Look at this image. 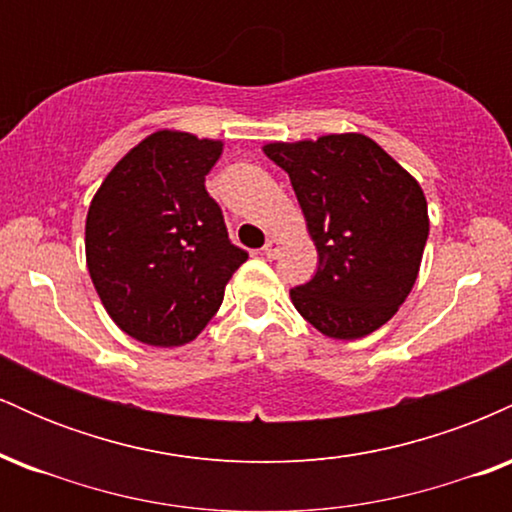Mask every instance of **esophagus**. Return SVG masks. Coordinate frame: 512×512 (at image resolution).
<instances>
[{"label": "esophagus", "instance_id": "34e87169", "mask_svg": "<svg viewBox=\"0 0 512 512\" xmlns=\"http://www.w3.org/2000/svg\"><path fill=\"white\" fill-rule=\"evenodd\" d=\"M281 248H284V240L276 238V236H272V238L267 240V243H264L262 255H264V257H269V260H274V257L279 255V252H281Z\"/></svg>", "mask_w": 512, "mask_h": 512}]
</instances>
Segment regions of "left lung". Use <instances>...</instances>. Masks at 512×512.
I'll use <instances>...</instances> for the list:
<instances>
[{
	"mask_svg": "<svg viewBox=\"0 0 512 512\" xmlns=\"http://www.w3.org/2000/svg\"><path fill=\"white\" fill-rule=\"evenodd\" d=\"M267 158L289 173L317 272L291 303L317 332L361 339L407 301L428 238L421 185L361 132L269 142Z\"/></svg>",
	"mask_w": 512,
	"mask_h": 512,
	"instance_id": "1",
	"label": "left lung"
}]
</instances>
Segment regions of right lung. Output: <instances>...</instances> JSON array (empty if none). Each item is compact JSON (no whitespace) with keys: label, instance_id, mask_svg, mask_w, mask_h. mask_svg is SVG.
I'll return each mask as SVG.
<instances>
[{"label":"right lung","instance_id":"1","mask_svg":"<svg viewBox=\"0 0 512 512\" xmlns=\"http://www.w3.org/2000/svg\"><path fill=\"white\" fill-rule=\"evenodd\" d=\"M221 151V139L158 129L115 163L91 199L88 274L115 325L137 342H192L248 260L204 187Z\"/></svg>","mask_w":512,"mask_h":512}]
</instances>
